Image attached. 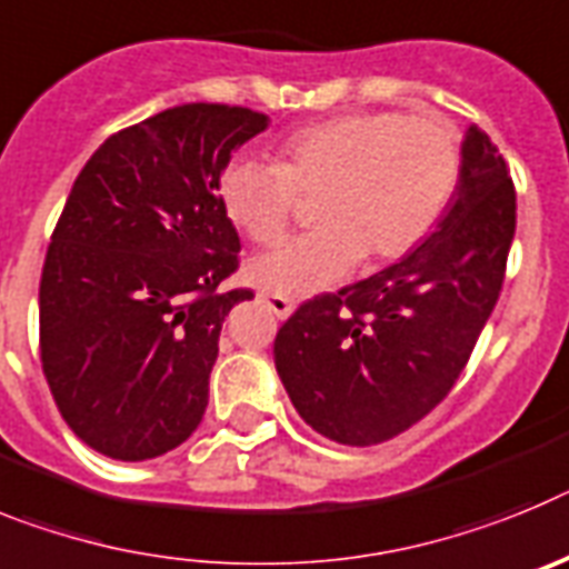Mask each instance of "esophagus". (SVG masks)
<instances>
[{"instance_id": "34e87169", "label": "esophagus", "mask_w": 569, "mask_h": 569, "mask_svg": "<svg viewBox=\"0 0 569 569\" xmlns=\"http://www.w3.org/2000/svg\"><path fill=\"white\" fill-rule=\"evenodd\" d=\"M260 298H263V303L269 306L278 318H289V315L295 312V300L286 298V295H260Z\"/></svg>"}]
</instances>
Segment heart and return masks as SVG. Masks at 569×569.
<instances>
[{
  "mask_svg": "<svg viewBox=\"0 0 569 569\" xmlns=\"http://www.w3.org/2000/svg\"><path fill=\"white\" fill-rule=\"evenodd\" d=\"M461 177L456 128L380 108L291 131L278 160L234 157L217 200L234 229L269 246L289 226L300 194H318V229L289 237L249 266L274 295H309L346 278L360 257L389 263L409 254L447 211Z\"/></svg>",
  "mask_w": 569,
  "mask_h": 569,
  "instance_id": "heart-1",
  "label": "heart"
}]
</instances>
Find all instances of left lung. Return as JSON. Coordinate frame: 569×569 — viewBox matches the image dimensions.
<instances>
[{
    "label": "left lung",
    "instance_id": "obj_1",
    "mask_svg": "<svg viewBox=\"0 0 569 569\" xmlns=\"http://www.w3.org/2000/svg\"><path fill=\"white\" fill-rule=\"evenodd\" d=\"M516 189L490 137L469 126L441 223L398 263L318 295L280 326L274 367L315 432L372 447L456 387L503 286Z\"/></svg>",
    "mask_w": 569,
    "mask_h": 569
}]
</instances>
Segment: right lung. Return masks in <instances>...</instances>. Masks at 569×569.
I'll use <instances>...</instances> for the list:
<instances>
[{"instance_id":"right-lung-1","label":"right lung","mask_w":569,"mask_h":569,"mask_svg":"<svg viewBox=\"0 0 569 569\" xmlns=\"http://www.w3.org/2000/svg\"><path fill=\"white\" fill-rule=\"evenodd\" d=\"M269 128L189 102L108 137L79 171L39 283V349L79 441L113 461L180 447L209 407L240 237L217 200L237 148Z\"/></svg>"}]
</instances>
